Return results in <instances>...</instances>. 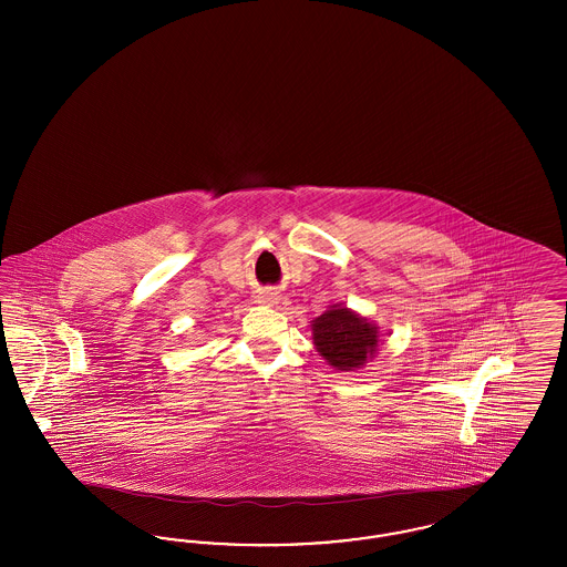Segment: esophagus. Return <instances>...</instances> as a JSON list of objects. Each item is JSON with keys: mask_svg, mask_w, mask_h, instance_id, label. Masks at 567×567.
I'll list each match as a JSON object with an SVG mask.
<instances>
[{"mask_svg": "<svg viewBox=\"0 0 567 567\" xmlns=\"http://www.w3.org/2000/svg\"><path fill=\"white\" fill-rule=\"evenodd\" d=\"M257 301L259 303H276L278 301V293L274 291V289H261L259 291V296H257Z\"/></svg>", "mask_w": 567, "mask_h": 567, "instance_id": "esophagus-1", "label": "esophagus"}]
</instances>
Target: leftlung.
<instances>
[{"label": "left lung", "instance_id": "1", "mask_svg": "<svg viewBox=\"0 0 567 567\" xmlns=\"http://www.w3.org/2000/svg\"><path fill=\"white\" fill-rule=\"evenodd\" d=\"M310 327L317 351L340 372H352L377 354L380 336L377 324L347 306H331Z\"/></svg>", "mask_w": 567, "mask_h": 567}]
</instances>
